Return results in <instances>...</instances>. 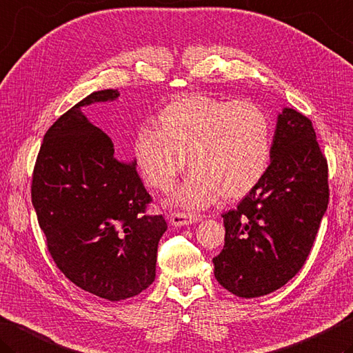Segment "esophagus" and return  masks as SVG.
Returning a JSON list of instances; mask_svg holds the SVG:
<instances>
[{
	"label": "esophagus",
	"mask_w": 353,
	"mask_h": 353,
	"mask_svg": "<svg viewBox=\"0 0 353 353\" xmlns=\"http://www.w3.org/2000/svg\"><path fill=\"white\" fill-rule=\"evenodd\" d=\"M199 220H200L199 214H191V212H172L170 216V223L177 228L197 223Z\"/></svg>",
	"instance_id": "obj_1"
}]
</instances>
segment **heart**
<instances>
[{
	"instance_id": "1",
	"label": "heart",
	"mask_w": 353,
	"mask_h": 353,
	"mask_svg": "<svg viewBox=\"0 0 353 353\" xmlns=\"http://www.w3.org/2000/svg\"><path fill=\"white\" fill-rule=\"evenodd\" d=\"M271 147V119L257 103L188 94L165 105L154 128L137 131L134 157L159 191L174 186L188 157L192 170L172 202L197 210L220 196L250 194L265 176Z\"/></svg>"
}]
</instances>
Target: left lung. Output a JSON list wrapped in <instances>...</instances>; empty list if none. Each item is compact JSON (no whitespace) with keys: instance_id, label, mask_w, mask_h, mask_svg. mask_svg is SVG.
Instances as JSON below:
<instances>
[{"instance_id":"1","label":"left lung","mask_w":353,"mask_h":353,"mask_svg":"<svg viewBox=\"0 0 353 353\" xmlns=\"http://www.w3.org/2000/svg\"><path fill=\"white\" fill-rule=\"evenodd\" d=\"M327 203V162L312 122L283 108L265 176L222 216L225 246L212 259L217 281L241 299L285 286L305 265Z\"/></svg>"}]
</instances>
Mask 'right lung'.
<instances>
[{
  "label": "right lung",
  "mask_w": 353,
  "mask_h": 353,
  "mask_svg": "<svg viewBox=\"0 0 353 353\" xmlns=\"http://www.w3.org/2000/svg\"><path fill=\"white\" fill-rule=\"evenodd\" d=\"M119 98L93 92L47 130L34 163L32 203L47 248L76 286L110 301L141 294L156 279L162 216L147 214L151 197L136 161L114 157V147L82 107Z\"/></svg>",
  "instance_id": "1"
}]
</instances>
